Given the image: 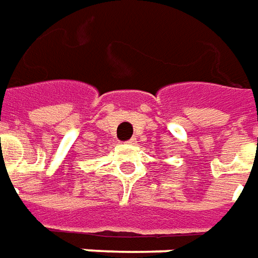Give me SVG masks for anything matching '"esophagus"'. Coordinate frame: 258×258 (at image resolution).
Segmentation results:
<instances>
[{
	"instance_id": "1",
	"label": "esophagus",
	"mask_w": 258,
	"mask_h": 258,
	"mask_svg": "<svg viewBox=\"0 0 258 258\" xmlns=\"http://www.w3.org/2000/svg\"><path fill=\"white\" fill-rule=\"evenodd\" d=\"M127 143H129V145H135V143H136V138H132V139H129V140H127Z\"/></svg>"
}]
</instances>
